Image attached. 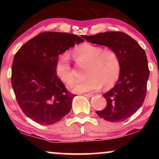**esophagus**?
Instances as JSON below:
<instances>
[{"mask_svg":"<svg viewBox=\"0 0 159 159\" xmlns=\"http://www.w3.org/2000/svg\"><path fill=\"white\" fill-rule=\"evenodd\" d=\"M83 95H84V96H86V97H89V98H90V97H93V93H84V94H82Z\"/></svg>","mask_w":159,"mask_h":159,"instance_id":"obj_1","label":"esophagus"}]
</instances>
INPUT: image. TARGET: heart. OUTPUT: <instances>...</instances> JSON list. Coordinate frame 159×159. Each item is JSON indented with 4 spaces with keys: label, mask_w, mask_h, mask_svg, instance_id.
I'll return each instance as SVG.
<instances>
[{
    "label": "heart",
    "mask_w": 159,
    "mask_h": 159,
    "mask_svg": "<svg viewBox=\"0 0 159 159\" xmlns=\"http://www.w3.org/2000/svg\"><path fill=\"white\" fill-rule=\"evenodd\" d=\"M73 55L78 63L88 64L86 72L88 78L78 82L74 87V92L95 91L103 85L105 89H108L118 81L121 74V61L116 51L91 43H84L75 48ZM56 72L58 78L67 85L75 84L73 67L67 53H63L58 57Z\"/></svg>",
    "instance_id": "heart-1"
}]
</instances>
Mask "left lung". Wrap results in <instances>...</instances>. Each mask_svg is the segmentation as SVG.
I'll return each mask as SVG.
<instances>
[{"instance_id":"left-lung-1","label":"left lung","mask_w":159,"mask_h":159,"mask_svg":"<svg viewBox=\"0 0 159 159\" xmlns=\"http://www.w3.org/2000/svg\"><path fill=\"white\" fill-rule=\"evenodd\" d=\"M84 40L105 45L116 51L121 61V74L116 84L103 95L107 105L96 114L106 121H122L132 116L144 102L150 71L144 50L125 32H106L82 35Z\"/></svg>"}]
</instances>
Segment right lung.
<instances>
[{
    "instance_id": "obj_1",
    "label": "right lung",
    "mask_w": 159,
    "mask_h": 159,
    "mask_svg": "<svg viewBox=\"0 0 159 159\" xmlns=\"http://www.w3.org/2000/svg\"><path fill=\"white\" fill-rule=\"evenodd\" d=\"M84 40L75 34L57 32L38 34L15 54L11 84L19 107L40 125L54 124L70 111L75 94L58 77L56 65L60 54Z\"/></svg>"
}]
</instances>
